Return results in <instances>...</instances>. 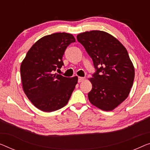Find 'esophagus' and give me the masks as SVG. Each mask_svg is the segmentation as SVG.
Segmentation results:
<instances>
[{"mask_svg":"<svg viewBox=\"0 0 150 150\" xmlns=\"http://www.w3.org/2000/svg\"><path fill=\"white\" fill-rule=\"evenodd\" d=\"M84 79H85L84 77H79V78H78V81H79V83H80V82H82V81H83Z\"/></svg>","mask_w":150,"mask_h":150,"instance_id":"34e87169","label":"esophagus"}]
</instances>
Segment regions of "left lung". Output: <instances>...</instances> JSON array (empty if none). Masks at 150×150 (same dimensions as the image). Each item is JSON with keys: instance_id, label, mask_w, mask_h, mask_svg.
Masks as SVG:
<instances>
[{"instance_id": "1", "label": "left lung", "mask_w": 150, "mask_h": 150, "mask_svg": "<svg viewBox=\"0 0 150 150\" xmlns=\"http://www.w3.org/2000/svg\"><path fill=\"white\" fill-rule=\"evenodd\" d=\"M93 60L96 72L88 79L92 89L90 103L104 111H111L126 100L135 77V68L127 49L119 40L103 31L91 30L77 35Z\"/></svg>"}]
</instances>
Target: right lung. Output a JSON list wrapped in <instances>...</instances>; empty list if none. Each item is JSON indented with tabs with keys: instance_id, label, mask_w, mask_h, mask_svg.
<instances>
[{
	"instance_id": "add662e5",
	"label": "right lung",
	"mask_w": 150,
	"mask_h": 150,
	"mask_svg": "<svg viewBox=\"0 0 150 150\" xmlns=\"http://www.w3.org/2000/svg\"><path fill=\"white\" fill-rule=\"evenodd\" d=\"M74 36L55 33L33 44L21 64L22 88L27 97L39 110L50 112L66 106L77 83L78 77L54 73L63 65L62 56Z\"/></svg>"
}]
</instances>
